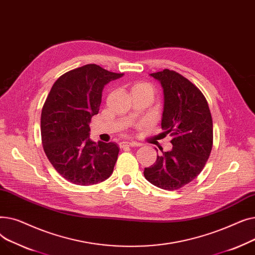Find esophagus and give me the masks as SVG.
I'll list each match as a JSON object with an SVG mask.
<instances>
[{
  "label": "esophagus",
  "mask_w": 255,
  "mask_h": 255,
  "mask_svg": "<svg viewBox=\"0 0 255 255\" xmlns=\"http://www.w3.org/2000/svg\"><path fill=\"white\" fill-rule=\"evenodd\" d=\"M141 143L136 141H121L120 142V148H125V146H139Z\"/></svg>",
  "instance_id": "esophagus-1"
}]
</instances>
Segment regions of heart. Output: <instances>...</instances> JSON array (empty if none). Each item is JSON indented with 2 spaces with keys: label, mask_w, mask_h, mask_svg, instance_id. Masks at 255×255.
<instances>
[{
  "label": "heart",
  "mask_w": 255,
  "mask_h": 255,
  "mask_svg": "<svg viewBox=\"0 0 255 255\" xmlns=\"http://www.w3.org/2000/svg\"><path fill=\"white\" fill-rule=\"evenodd\" d=\"M137 88H148V89H151V90H152V88H151L149 85L142 84V83H140V84H135L134 87H133V89H137Z\"/></svg>",
  "instance_id": "obj_1"
}]
</instances>
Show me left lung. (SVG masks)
<instances>
[{
  "mask_svg": "<svg viewBox=\"0 0 255 255\" xmlns=\"http://www.w3.org/2000/svg\"><path fill=\"white\" fill-rule=\"evenodd\" d=\"M163 89V133L171 136L172 148L157 155L145 167L144 178L161 189L176 190L203 170L213 145V121L208 102L191 82L165 69L150 74Z\"/></svg>",
  "mask_w": 255,
  "mask_h": 255,
  "instance_id": "left-lung-1",
  "label": "left lung"
}]
</instances>
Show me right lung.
<instances>
[{
  "label": "right lung",
  "mask_w": 255,
  "mask_h": 255,
  "mask_svg": "<svg viewBox=\"0 0 255 255\" xmlns=\"http://www.w3.org/2000/svg\"><path fill=\"white\" fill-rule=\"evenodd\" d=\"M123 75L90 64L53 84L41 113V137L49 162L67 181L89 186L112 176L119 146L93 141L89 123L99 112L103 88Z\"/></svg>",
  "instance_id": "right-lung-1"
}]
</instances>
